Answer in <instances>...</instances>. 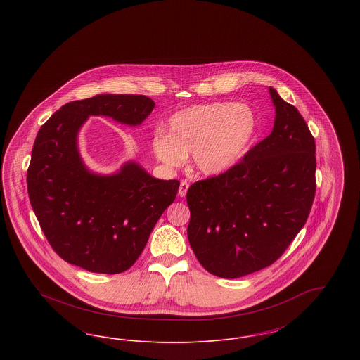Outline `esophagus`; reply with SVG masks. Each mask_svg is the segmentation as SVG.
<instances>
[{"label": "esophagus", "instance_id": "34e87169", "mask_svg": "<svg viewBox=\"0 0 360 360\" xmlns=\"http://www.w3.org/2000/svg\"><path fill=\"white\" fill-rule=\"evenodd\" d=\"M188 182H186V181H182V182H181V185H179V190H178V194H179L181 197H185V195H186V193H188Z\"/></svg>", "mask_w": 360, "mask_h": 360}]
</instances>
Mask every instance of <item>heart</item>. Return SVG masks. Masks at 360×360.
<instances>
[{
	"mask_svg": "<svg viewBox=\"0 0 360 360\" xmlns=\"http://www.w3.org/2000/svg\"><path fill=\"white\" fill-rule=\"evenodd\" d=\"M254 110L243 103L193 105L172 115L169 134L156 131L154 155L169 167H181L193 154L194 167L204 175L232 169L257 134Z\"/></svg>",
	"mask_w": 360,
	"mask_h": 360,
	"instance_id": "heart-1",
	"label": "heart"
}]
</instances>
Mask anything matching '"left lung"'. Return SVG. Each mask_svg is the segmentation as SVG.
Segmentation results:
<instances>
[{"mask_svg": "<svg viewBox=\"0 0 360 360\" xmlns=\"http://www.w3.org/2000/svg\"><path fill=\"white\" fill-rule=\"evenodd\" d=\"M273 132L238 165L188 190V243L210 274L239 278L273 264L308 220L316 143L295 106L270 87Z\"/></svg>", "mask_w": 360, "mask_h": 360, "instance_id": "8db88e82", "label": "left lung"}]
</instances>
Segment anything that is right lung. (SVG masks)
Here are the masks:
<instances>
[{
	"mask_svg": "<svg viewBox=\"0 0 360 360\" xmlns=\"http://www.w3.org/2000/svg\"><path fill=\"white\" fill-rule=\"evenodd\" d=\"M154 108L146 96L98 94L63 105L39 129L28 195L52 250L68 263L98 274L128 270L174 202L179 181L156 179L136 162L98 175L86 169L78 151V132L89 116L135 127Z\"/></svg>",
	"mask_w": 360,
	"mask_h": 360,
	"instance_id": "1",
	"label": "right lung"
}]
</instances>
